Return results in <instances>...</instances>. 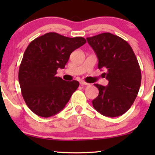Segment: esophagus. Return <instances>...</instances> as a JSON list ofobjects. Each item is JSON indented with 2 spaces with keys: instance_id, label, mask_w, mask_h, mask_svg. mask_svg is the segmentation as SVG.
I'll use <instances>...</instances> for the list:
<instances>
[{
  "instance_id": "1",
  "label": "esophagus",
  "mask_w": 155,
  "mask_h": 155,
  "mask_svg": "<svg viewBox=\"0 0 155 155\" xmlns=\"http://www.w3.org/2000/svg\"><path fill=\"white\" fill-rule=\"evenodd\" d=\"M80 83L82 85H87H87H90V83H87V82H84V80H81V81L80 82Z\"/></svg>"
}]
</instances>
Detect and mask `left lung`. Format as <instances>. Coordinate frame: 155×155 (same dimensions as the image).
<instances>
[{
  "label": "left lung",
  "mask_w": 155,
  "mask_h": 155,
  "mask_svg": "<svg viewBox=\"0 0 155 155\" xmlns=\"http://www.w3.org/2000/svg\"><path fill=\"white\" fill-rule=\"evenodd\" d=\"M98 58V68L104 70L107 86L94 84L99 95L92 100L101 114L116 117L130 109L141 84L138 61L129 44L122 38L106 32L87 38Z\"/></svg>",
  "instance_id": "left-lung-1"
}]
</instances>
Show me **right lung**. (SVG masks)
Here are the masks:
<instances>
[{"instance_id":"add662e5","label":"right lung","mask_w":155,"mask_h":155,"mask_svg":"<svg viewBox=\"0 0 155 155\" xmlns=\"http://www.w3.org/2000/svg\"><path fill=\"white\" fill-rule=\"evenodd\" d=\"M85 43L83 37L49 32L27 46L18 80L25 103L37 116L48 118L58 114L79 87L78 81H65L56 75L58 68H64L71 53Z\"/></svg>"}]
</instances>
